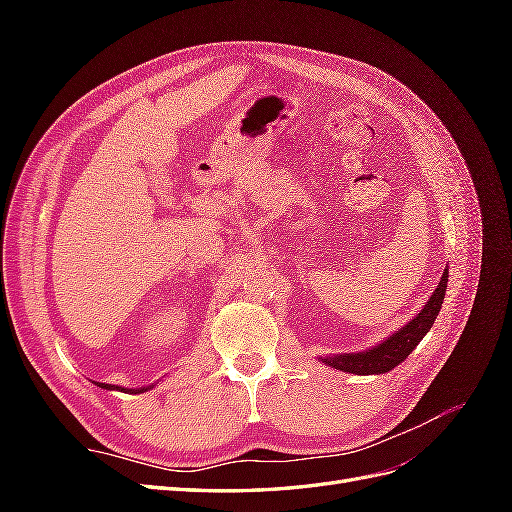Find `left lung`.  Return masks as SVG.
Segmentation results:
<instances>
[{
  "mask_svg": "<svg viewBox=\"0 0 512 512\" xmlns=\"http://www.w3.org/2000/svg\"><path fill=\"white\" fill-rule=\"evenodd\" d=\"M446 282H448V269H444L438 288L431 292V297L423 305L421 312H418L410 322H406L399 331L382 339L380 344L361 352L320 356V361L333 369L348 371V374H356V376H374V374H386V371H391L401 361L408 359V354L418 346V342H421L433 327V320H436V316L440 314V307L444 301Z\"/></svg>",
  "mask_w": 512,
  "mask_h": 512,
  "instance_id": "1",
  "label": "left lung"
}]
</instances>
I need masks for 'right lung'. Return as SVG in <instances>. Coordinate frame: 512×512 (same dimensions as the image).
Listing matches in <instances>:
<instances>
[{
    "label": "right lung",
    "mask_w": 512,
    "mask_h": 512,
    "mask_svg": "<svg viewBox=\"0 0 512 512\" xmlns=\"http://www.w3.org/2000/svg\"><path fill=\"white\" fill-rule=\"evenodd\" d=\"M100 389H106V391H123V393H145L149 389H153L156 384H149V386H141V389H123V386H117V384H104V382H96Z\"/></svg>",
    "instance_id": "1"
}]
</instances>
